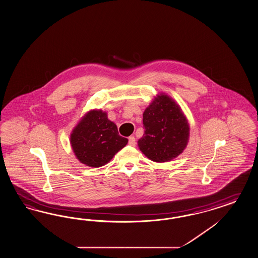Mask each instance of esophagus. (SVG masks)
Segmentation results:
<instances>
[{
    "instance_id": "obj_1",
    "label": "esophagus",
    "mask_w": 258,
    "mask_h": 258,
    "mask_svg": "<svg viewBox=\"0 0 258 258\" xmlns=\"http://www.w3.org/2000/svg\"><path fill=\"white\" fill-rule=\"evenodd\" d=\"M129 141H128V144L130 146H136V144H137V142H136V139H135V137H129Z\"/></svg>"
}]
</instances>
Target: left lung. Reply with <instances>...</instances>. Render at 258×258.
<instances>
[{
  "label": "left lung",
  "instance_id": "1",
  "mask_svg": "<svg viewBox=\"0 0 258 258\" xmlns=\"http://www.w3.org/2000/svg\"><path fill=\"white\" fill-rule=\"evenodd\" d=\"M143 137L138 141L140 151L153 162L171 161L184 151L190 127L178 104L170 96L159 93L143 113Z\"/></svg>",
  "mask_w": 258,
  "mask_h": 258
}]
</instances>
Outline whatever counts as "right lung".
Wrapping results in <instances>:
<instances>
[{
  "label": "right lung",
  "instance_id": "add662e5",
  "mask_svg": "<svg viewBox=\"0 0 258 258\" xmlns=\"http://www.w3.org/2000/svg\"><path fill=\"white\" fill-rule=\"evenodd\" d=\"M74 153L80 163L91 167L107 164L125 147L128 139L119 135L117 125L101 109H93L80 119L70 136Z\"/></svg>",
  "mask_w": 258,
  "mask_h": 258
}]
</instances>
